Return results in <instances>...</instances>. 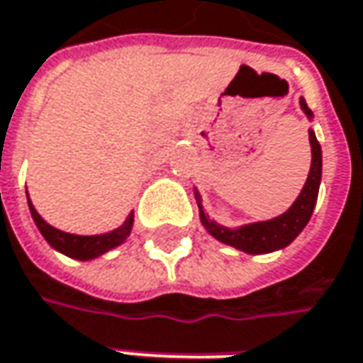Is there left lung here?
<instances>
[{
    "label": "left lung",
    "instance_id": "left-lung-1",
    "mask_svg": "<svg viewBox=\"0 0 363 363\" xmlns=\"http://www.w3.org/2000/svg\"><path fill=\"white\" fill-rule=\"evenodd\" d=\"M299 104H301V110L306 112L307 118H313V114L307 108L303 98L299 100ZM309 144H311V169H309V174H307V181L299 196L295 199L294 205L289 206L283 215L271 220L243 225L239 229H229V227H223L213 219H208V215L201 205V194L194 189V196H196V203H199V215H201L203 227L217 241L231 245V247L239 249V251H245L249 255L271 253V251L287 247L299 233L306 229V225L311 219L313 206L318 203L319 182H321V146H319L313 130H309Z\"/></svg>",
    "mask_w": 363,
    "mask_h": 363
}]
</instances>
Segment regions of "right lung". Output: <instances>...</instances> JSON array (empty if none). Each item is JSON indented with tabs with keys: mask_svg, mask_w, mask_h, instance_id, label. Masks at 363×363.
<instances>
[{
	"mask_svg": "<svg viewBox=\"0 0 363 363\" xmlns=\"http://www.w3.org/2000/svg\"><path fill=\"white\" fill-rule=\"evenodd\" d=\"M28 205H30L33 223L38 225V229L44 235L45 241L52 245L56 251L72 257V259H78V261L96 259V257L104 255L106 251L124 243L128 239V235H130L132 223H134V213H130L124 220V225H120L118 229H114V231L104 233V235H72V233H64L56 229V227H52V225H48L40 217V213L33 208L30 196H28Z\"/></svg>",
	"mask_w": 363,
	"mask_h": 363,
	"instance_id": "right-lung-1",
	"label": "right lung"
}]
</instances>
